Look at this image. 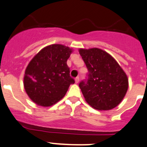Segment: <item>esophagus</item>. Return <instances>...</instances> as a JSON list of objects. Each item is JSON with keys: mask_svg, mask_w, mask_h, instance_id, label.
<instances>
[{"mask_svg": "<svg viewBox=\"0 0 147 147\" xmlns=\"http://www.w3.org/2000/svg\"><path fill=\"white\" fill-rule=\"evenodd\" d=\"M79 80H80V78H79V77H76V78H75V83H76V84H78V83L79 82Z\"/></svg>", "mask_w": 147, "mask_h": 147, "instance_id": "obj_1", "label": "esophagus"}]
</instances>
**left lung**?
Returning <instances> with one entry per match:
<instances>
[{
	"label": "left lung",
	"mask_w": 147,
	"mask_h": 147,
	"mask_svg": "<svg viewBox=\"0 0 147 147\" xmlns=\"http://www.w3.org/2000/svg\"><path fill=\"white\" fill-rule=\"evenodd\" d=\"M79 53L88 69L79 84L85 100L94 109L109 110L118 105L128 89V78L117 61L98 48L81 49Z\"/></svg>",
	"instance_id": "left-lung-1"
}]
</instances>
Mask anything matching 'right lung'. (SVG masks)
Returning a JSON list of instances; mask_svg holds the SVG:
<instances>
[{"label": "right lung", "instance_id": "1", "mask_svg": "<svg viewBox=\"0 0 147 147\" xmlns=\"http://www.w3.org/2000/svg\"><path fill=\"white\" fill-rule=\"evenodd\" d=\"M72 52L69 47L53 44L41 49L29 62L24 85L33 102L49 107L64 96L70 84L75 83L66 64Z\"/></svg>", "mask_w": 147, "mask_h": 147}]
</instances>
